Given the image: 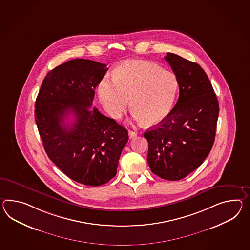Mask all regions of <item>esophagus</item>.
Listing matches in <instances>:
<instances>
[{
    "instance_id": "esophagus-1",
    "label": "esophagus",
    "mask_w": 250,
    "mask_h": 250,
    "mask_svg": "<svg viewBox=\"0 0 250 250\" xmlns=\"http://www.w3.org/2000/svg\"><path fill=\"white\" fill-rule=\"evenodd\" d=\"M128 134H129V138H130V139H132V138H134V136H136L137 133H136V132H134V131H132V130H129Z\"/></svg>"
}]
</instances>
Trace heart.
<instances>
[{
	"label": "heart",
	"mask_w": 250,
	"mask_h": 250,
	"mask_svg": "<svg viewBox=\"0 0 250 250\" xmlns=\"http://www.w3.org/2000/svg\"><path fill=\"white\" fill-rule=\"evenodd\" d=\"M178 87L176 76L158 65L128 62L116 68L114 80L104 79L100 82L98 94L112 117H121L131 100L134 118L152 125L170 114Z\"/></svg>",
	"instance_id": "obj_1"
}]
</instances>
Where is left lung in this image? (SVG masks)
<instances>
[{
	"instance_id": "8db88e82",
	"label": "left lung",
	"mask_w": 250,
	"mask_h": 250,
	"mask_svg": "<svg viewBox=\"0 0 250 250\" xmlns=\"http://www.w3.org/2000/svg\"><path fill=\"white\" fill-rule=\"evenodd\" d=\"M165 61L176 76L180 95L163 122L146 131L147 162L154 174L168 181L189 175L213 146L219 102L202 67L173 53Z\"/></svg>"
}]
</instances>
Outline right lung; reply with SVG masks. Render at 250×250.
<instances>
[{"label": "right lung", "instance_id": "right-lung-1", "mask_svg": "<svg viewBox=\"0 0 250 250\" xmlns=\"http://www.w3.org/2000/svg\"><path fill=\"white\" fill-rule=\"evenodd\" d=\"M105 64L75 59L50 70L35 102V121L45 152L77 183L100 186L116 176L127 130L90 108ZM74 116L70 124L64 122Z\"/></svg>", "mask_w": 250, "mask_h": 250}]
</instances>
